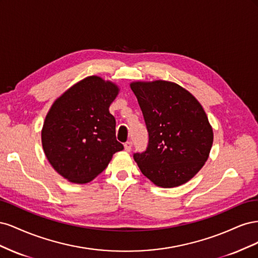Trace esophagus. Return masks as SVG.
Segmentation results:
<instances>
[{
	"instance_id": "1",
	"label": "esophagus",
	"mask_w": 258,
	"mask_h": 258,
	"mask_svg": "<svg viewBox=\"0 0 258 258\" xmlns=\"http://www.w3.org/2000/svg\"><path fill=\"white\" fill-rule=\"evenodd\" d=\"M124 151L126 152H131V150H132V142H130V141H128V142H126L124 143Z\"/></svg>"
}]
</instances>
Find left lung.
I'll list each match as a JSON object with an SVG mask.
<instances>
[{"instance_id": "8db88e82", "label": "left lung", "mask_w": 258, "mask_h": 258, "mask_svg": "<svg viewBox=\"0 0 258 258\" xmlns=\"http://www.w3.org/2000/svg\"><path fill=\"white\" fill-rule=\"evenodd\" d=\"M130 88L148 131L146 151L134 155L141 172L163 188L188 182L204 167L213 144L204 107L172 82H134Z\"/></svg>"}]
</instances>
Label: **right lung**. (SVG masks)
Instances as JSON below:
<instances>
[{
	"label": "right lung",
	"instance_id": "add662e5",
	"mask_svg": "<svg viewBox=\"0 0 258 258\" xmlns=\"http://www.w3.org/2000/svg\"><path fill=\"white\" fill-rule=\"evenodd\" d=\"M118 92L116 84L92 75L66 90L49 108L42 129L43 150L51 167L68 181H92L113 155L123 150L108 111Z\"/></svg>",
	"mask_w": 258,
	"mask_h": 258
}]
</instances>
